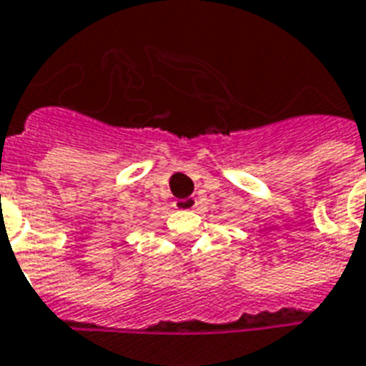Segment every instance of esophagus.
<instances>
[{
  "instance_id": "obj_1",
  "label": "esophagus",
  "mask_w": 366,
  "mask_h": 366,
  "mask_svg": "<svg viewBox=\"0 0 366 366\" xmlns=\"http://www.w3.org/2000/svg\"><path fill=\"white\" fill-rule=\"evenodd\" d=\"M174 207L180 211H192L197 207V199L194 196L190 197H182V199H176Z\"/></svg>"
}]
</instances>
